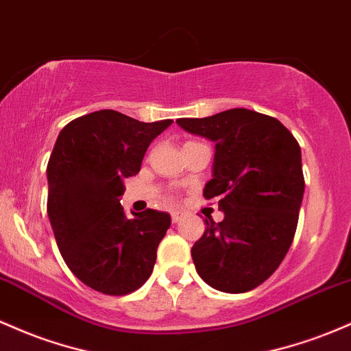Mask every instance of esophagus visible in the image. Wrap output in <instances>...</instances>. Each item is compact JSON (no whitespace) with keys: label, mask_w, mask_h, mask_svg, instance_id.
Wrapping results in <instances>:
<instances>
[{"label":"esophagus","mask_w":351,"mask_h":351,"mask_svg":"<svg viewBox=\"0 0 351 351\" xmlns=\"http://www.w3.org/2000/svg\"><path fill=\"white\" fill-rule=\"evenodd\" d=\"M183 211H180V210H175V211H173V213H171V219H173V223H178L180 221V219H182L183 218Z\"/></svg>","instance_id":"obj_1"}]
</instances>
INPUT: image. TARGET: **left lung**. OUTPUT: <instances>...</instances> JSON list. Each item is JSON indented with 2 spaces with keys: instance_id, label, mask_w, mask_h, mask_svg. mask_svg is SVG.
I'll return each mask as SVG.
<instances>
[{
  "instance_id": "8db88e82",
  "label": "left lung",
  "mask_w": 351,
  "mask_h": 351,
  "mask_svg": "<svg viewBox=\"0 0 351 351\" xmlns=\"http://www.w3.org/2000/svg\"><path fill=\"white\" fill-rule=\"evenodd\" d=\"M176 123L217 143L203 196L217 199L225 218H210L191 248L196 271L225 293L253 290L275 273L295 238L305 191L298 141L276 118L245 108Z\"/></svg>"
}]
</instances>
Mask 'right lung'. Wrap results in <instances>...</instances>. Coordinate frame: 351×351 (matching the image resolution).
<instances>
[{
	"label": "right lung",
	"mask_w": 351,
	"mask_h": 351,
	"mask_svg": "<svg viewBox=\"0 0 351 351\" xmlns=\"http://www.w3.org/2000/svg\"><path fill=\"white\" fill-rule=\"evenodd\" d=\"M171 123L99 110L58 134L46 168L48 217L64 263L99 293L128 295L152 275L171 218L149 208L126 218L119 196L125 180L140 171L149 143Z\"/></svg>",
	"instance_id": "obj_1"
}]
</instances>
